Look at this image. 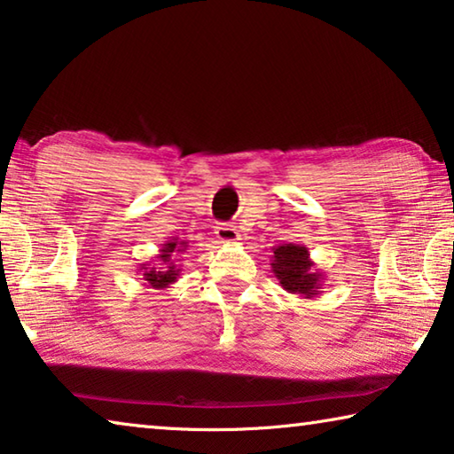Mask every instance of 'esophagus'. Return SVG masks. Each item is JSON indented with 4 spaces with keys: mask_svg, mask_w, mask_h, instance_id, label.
I'll return each instance as SVG.
<instances>
[{
    "mask_svg": "<svg viewBox=\"0 0 454 454\" xmlns=\"http://www.w3.org/2000/svg\"><path fill=\"white\" fill-rule=\"evenodd\" d=\"M216 238L222 244H238L240 240V234H238V230L230 224H218L216 226Z\"/></svg>",
    "mask_w": 454,
    "mask_h": 454,
    "instance_id": "esophagus-1",
    "label": "esophagus"
}]
</instances>
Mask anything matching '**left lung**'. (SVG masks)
<instances>
[{"label":"left lung","mask_w":454,"mask_h":454,"mask_svg":"<svg viewBox=\"0 0 454 454\" xmlns=\"http://www.w3.org/2000/svg\"><path fill=\"white\" fill-rule=\"evenodd\" d=\"M272 272L284 290L302 298L320 294L325 276L317 270V264L312 262L310 252L304 244H278L272 246Z\"/></svg>","instance_id":"obj_1"}]
</instances>
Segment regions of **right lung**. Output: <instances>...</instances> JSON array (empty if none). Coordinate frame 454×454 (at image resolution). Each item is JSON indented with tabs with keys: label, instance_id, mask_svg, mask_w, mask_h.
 Returning a JSON list of instances; mask_svg holds the SVG:
<instances>
[{
	"label": "right lung",
	"instance_id": "obj_1",
	"mask_svg": "<svg viewBox=\"0 0 454 454\" xmlns=\"http://www.w3.org/2000/svg\"><path fill=\"white\" fill-rule=\"evenodd\" d=\"M188 242L186 240H178V238H172L166 244H162V248L156 254V264L152 266V262H144L140 266V272L144 276L145 284L153 290H164L170 288L172 284L178 280L180 276V268L176 266V256L186 252Z\"/></svg>",
	"mask_w": 454,
	"mask_h": 454
}]
</instances>
